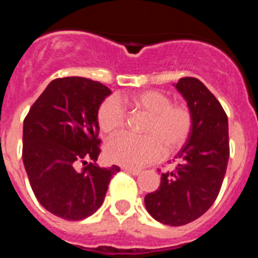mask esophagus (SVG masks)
<instances>
[{"mask_svg": "<svg viewBox=\"0 0 258 258\" xmlns=\"http://www.w3.org/2000/svg\"><path fill=\"white\" fill-rule=\"evenodd\" d=\"M122 169H124L125 172L131 173V174H133V175L141 174V169H134V168H127V166H122Z\"/></svg>", "mask_w": 258, "mask_h": 258, "instance_id": "obj_1", "label": "esophagus"}]
</instances>
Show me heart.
Segmentation results:
<instances>
[{
	"instance_id": "1",
	"label": "heart",
	"mask_w": 258,
	"mask_h": 258,
	"mask_svg": "<svg viewBox=\"0 0 258 258\" xmlns=\"http://www.w3.org/2000/svg\"><path fill=\"white\" fill-rule=\"evenodd\" d=\"M127 104L149 116L142 126L143 137L122 134L109 141L106 156L109 161L126 166H143L172 155L186 145L194 127V113L184 103H172V98L159 90H145L127 98ZM97 122L106 136L121 132L126 113L115 97L104 99L98 107Z\"/></svg>"
}]
</instances>
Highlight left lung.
Instances as JSON below:
<instances>
[{"label": "left lung", "instance_id": "obj_1", "mask_svg": "<svg viewBox=\"0 0 258 258\" xmlns=\"http://www.w3.org/2000/svg\"><path fill=\"white\" fill-rule=\"evenodd\" d=\"M175 88L194 113L192 133L175 156L174 169L161 173L159 188L146 195L145 206L159 222L182 226L217 199L230 156L229 124L225 109L202 81L183 77Z\"/></svg>", "mask_w": 258, "mask_h": 258}]
</instances>
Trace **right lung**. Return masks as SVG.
I'll return each instance as SVG.
<instances>
[{
	"label": "right lung",
	"instance_id": "obj_1",
	"mask_svg": "<svg viewBox=\"0 0 258 258\" xmlns=\"http://www.w3.org/2000/svg\"><path fill=\"white\" fill-rule=\"evenodd\" d=\"M111 94L84 77L52 80L23 125V163L40 204L68 221L92 216L103 203L117 165L101 168L97 111Z\"/></svg>",
	"mask_w": 258,
	"mask_h": 258
}]
</instances>
